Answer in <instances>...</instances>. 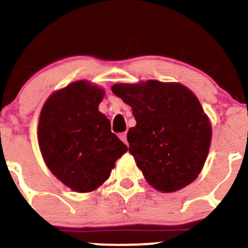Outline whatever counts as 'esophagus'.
Instances as JSON below:
<instances>
[{"label":"esophagus","instance_id":"obj_1","mask_svg":"<svg viewBox=\"0 0 248 248\" xmlns=\"http://www.w3.org/2000/svg\"><path fill=\"white\" fill-rule=\"evenodd\" d=\"M120 139H121L122 141L124 142V144H127V133H126V132H124V133L120 134Z\"/></svg>","mask_w":248,"mask_h":248}]
</instances>
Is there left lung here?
<instances>
[{
	"instance_id": "obj_1",
	"label": "left lung",
	"mask_w": 248,
	"mask_h": 248,
	"mask_svg": "<svg viewBox=\"0 0 248 248\" xmlns=\"http://www.w3.org/2000/svg\"><path fill=\"white\" fill-rule=\"evenodd\" d=\"M137 124L127 140L145 180L161 192L179 191L202 171L211 142V124L196 94L179 82L147 80L115 84Z\"/></svg>"
}]
</instances>
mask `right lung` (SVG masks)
<instances>
[{
    "instance_id": "add662e5",
    "label": "right lung",
    "mask_w": 248,
    "mask_h": 248,
    "mask_svg": "<svg viewBox=\"0 0 248 248\" xmlns=\"http://www.w3.org/2000/svg\"><path fill=\"white\" fill-rule=\"evenodd\" d=\"M103 97V89L80 80L54 92L39 115L38 142L46 167L80 193L102 186L127 151L98 111Z\"/></svg>"
}]
</instances>
